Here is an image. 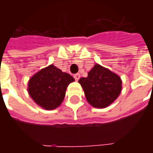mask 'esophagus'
Here are the masks:
<instances>
[{
	"mask_svg": "<svg viewBox=\"0 0 153 153\" xmlns=\"http://www.w3.org/2000/svg\"><path fill=\"white\" fill-rule=\"evenodd\" d=\"M74 79L76 80V81H78V80L79 79L80 74H75L74 75Z\"/></svg>",
	"mask_w": 153,
	"mask_h": 153,
	"instance_id": "obj_1",
	"label": "esophagus"
}]
</instances>
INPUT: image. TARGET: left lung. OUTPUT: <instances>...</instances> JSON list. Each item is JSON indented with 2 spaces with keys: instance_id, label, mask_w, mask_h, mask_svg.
I'll list each match as a JSON object with an SVG mask.
<instances>
[{
  "instance_id": "8db88e82",
  "label": "left lung",
  "mask_w": 153,
  "mask_h": 153,
  "mask_svg": "<svg viewBox=\"0 0 153 153\" xmlns=\"http://www.w3.org/2000/svg\"><path fill=\"white\" fill-rule=\"evenodd\" d=\"M84 91L87 101L96 108H105L120 95L122 81L120 76L108 69L96 64L87 78L79 80Z\"/></svg>"
}]
</instances>
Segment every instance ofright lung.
Segmentation results:
<instances>
[{"label":"right lung","mask_w":153,"mask_h":153,"mask_svg":"<svg viewBox=\"0 0 153 153\" xmlns=\"http://www.w3.org/2000/svg\"><path fill=\"white\" fill-rule=\"evenodd\" d=\"M74 81L70 74L50 65L30 78L28 92L38 106L46 110H54L63 102L67 87Z\"/></svg>","instance_id":"right-lung-1"}]
</instances>
